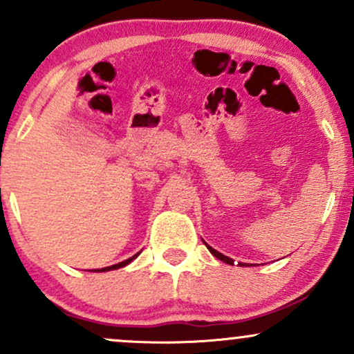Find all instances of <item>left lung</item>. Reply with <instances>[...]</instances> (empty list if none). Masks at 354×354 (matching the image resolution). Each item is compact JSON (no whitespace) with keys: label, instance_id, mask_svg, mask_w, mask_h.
I'll use <instances>...</instances> for the list:
<instances>
[{"label":"left lung","instance_id":"8db88e82","mask_svg":"<svg viewBox=\"0 0 354 354\" xmlns=\"http://www.w3.org/2000/svg\"><path fill=\"white\" fill-rule=\"evenodd\" d=\"M206 246H208V245H206ZM208 250L211 251V254H214V256H216V258L218 259H221V261H225V263H228V265H233V259H231V258H228V256H225V254H221V253H218V251L216 250H213V248H211V246H208ZM241 266H245V265H241Z\"/></svg>","mask_w":354,"mask_h":354}]
</instances>
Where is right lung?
<instances>
[{
    "instance_id": "right-lung-1",
    "label": "right lung",
    "mask_w": 354,
    "mask_h": 354,
    "mask_svg": "<svg viewBox=\"0 0 354 354\" xmlns=\"http://www.w3.org/2000/svg\"><path fill=\"white\" fill-rule=\"evenodd\" d=\"M138 254H135V256H131V258L129 259H124V261H121V263H118V265H113V266H108V268H101V270H98V271H109V270H118V268H123V266H126L128 265V263H131L133 259L136 258ZM96 271V270H95Z\"/></svg>"
}]
</instances>
